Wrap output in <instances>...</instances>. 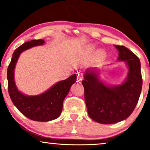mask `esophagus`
Returning <instances> with one entry per match:
<instances>
[{
  "label": "esophagus",
  "instance_id": "esophagus-1",
  "mask_svg": "<svg viewBox=\"0 0 150 150\" xmlns=\"http://www.w3.org/2000/svg\"><path fill=\"white\" fill-rule=\"evenodd\" d=\"M78 80L82 81V80H83V75H78Z\"/></svg>",
  "mask_w": 150,
  "mask_h": 150
}]
</instances>
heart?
I'll return each instance as SVG.
<instances>
[{
	"label": "heart",
	"instance_id": "obj_1",
	"mask_svg": "<svg viewBox=\"0 0 150 150\" xmlns=\"http://www.w3.org/2000/svg\"><path fill=\"white\" fill-rule=\"evenodd\" d=\"M95 46L92 44H89L87 46V48L85 49V53L87 56H90L95 51ZM106 54H105L104 51L102 50H98L97 52L95 53V56H94V59L97 61H100L101 60L104 59Z\"/></svg>",
	"mask_w": 150,
	"mask_h": 150
}]
</instances>
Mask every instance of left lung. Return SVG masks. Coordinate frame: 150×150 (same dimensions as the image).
I'll use <instances>...</instances> for the list:
<instances>
[{
  "mask_svg": "<svg viewBox=\"0 0 150 150\" xmlns=\"http://www.w3.org/2000/svg\"><path fill=\"white\" fill-rule=\"evenodd\" d=\"M115 47L118 51V61H125L128 67L124 82L118 85H106L94 70H87L82 82L89 116L102 124H113L130 116L139 100L142 86L138 57L125 46Z\"/></svg>",
  "mask_w": 150,
  "mask_h": 150,
  "instance_id": "1",
  "label": "left lung"
}]
</instances>
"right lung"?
I'll return each mask as SVG.
<instances>
[{"label":"right lung","mask_w":150,"mask_h":150,"mask_svg":"<svg viewBox=\"0 0 150 150\" xmlns=\"http://www.w3.org/2000/svg\"><path fill=\"white\" fill-rule=\"evenodd\" d=\"M44 43L43 39H37L29 41L19 46L13 53L7 72L8 92L13 104L27 118L41 122L49 121L59 117L63 109V100L77 78L74 74L39 95L27 96L18 90L15 83L14 70L20 53L34 46L43 45Z\"/></svg>","instance_id":"obj_1"}]
</instances>
